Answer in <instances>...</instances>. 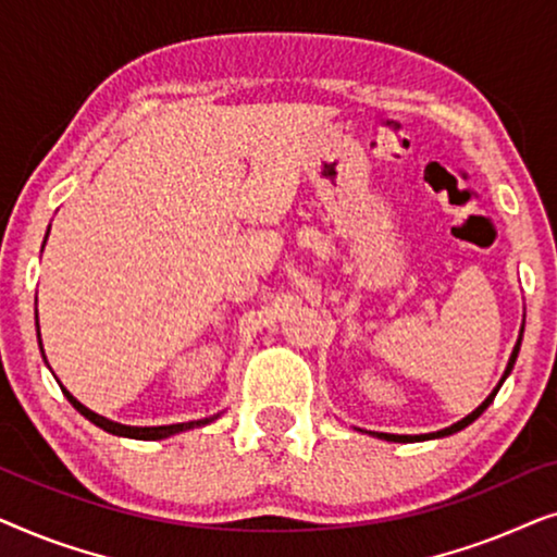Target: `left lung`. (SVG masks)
<instances>
[{
  "label": "left lung",
  "instance_id": "8db88e82",
  "mask_svg": "<svg viewBox=\"0 0 557 557\" xmlns=\"http://www.w3.org/2000/svg\"><path fill=\"white\" fill-rule=\"evenodd\" d=\"M522 332H524V324H522V330H520V337H517V345H515V349H512V355H509V362H507V370H505V375H502V380H499V385L494 387V391L490 393V398H486L482 406H479L476 410H471V413L467 416V418H461L459 423H454V425H448V429H444V431H436V433H421V436H398V433H375L377 438H385V441H398V444H413V441H429V438H441V436H451V433H456V431H461V429H467L469 423H474L479 416L484 413L486 408H490V403L494 400V395H497V391L502 387V383H505L507 380V375L509 372H512V368H515V360H517V352H520V345H522Z\"/></svg>",
  "mask_w": 557,
  "mask_h": 557
}]
</instances>
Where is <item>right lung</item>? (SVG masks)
I'll list each match as a JSON object with an SVG mask.
<instances>
[{"instance_id": "obj_1", "label": "right lung", "mask_w": 557, "mask_h": 557, "mask_svg": "<svg viewBox=\"0 0 557 557\" xmlns=\"http://www.w3.org/2000/svg\"><path fill=\"white\" fill-rule=\"evenodd\" d=\"M48 233H50V231H48ZM37 339H40V326H37ZM42 357H45V352H42ZM60 387H63V385H60ZM63 395H65L67 400H71V406H73L75 410H78L81 416H86L90 423H96V425H98V429L109 431V433H113V436H126V438H139V441H157V438L174 436V433H180V431L197 429V425H208L210 421H215V418H218V416H212V418H200V421L172 423V425H124V423L109 421V418H103V416L94 413V410L86 408V406H83V403L75 400L73 395L65 391V387H63Z\"/></svg>"}]
</instances>
